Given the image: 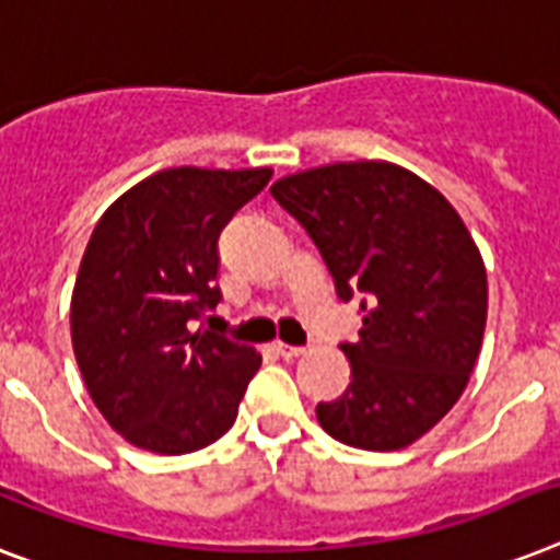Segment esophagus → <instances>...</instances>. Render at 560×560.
<instances>
[{
  "instance_id": "esophagus-1",
  "label": "esophagus",
  "mask_w": 560,
  "mask_h": 560,
  "mask_svg": "<svg viewBox=\"0 0 560 560\" xmlns=\"http://www.w3.org/2000/svg\"><path fill=\"white\" fill-rule=\"evenodd\" d=\"M272 351L284 359H299L304 353V348H295V345H288V342H272Z\"/></svg>"
}]
</instances>
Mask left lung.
<instances>
[{"mask_svg": "<svg viewBox=\"0 0 560 560\" xmlns=\"http://www.w3.org/2000/svg\"><path fill=\"white\" fill-rule=\"evenodd\" d=\"M272 198L319 247L336 293H362L351 385L316 406L334 440L397 452L443 420L483 345V256L443 192L388 161L327 163L279 177Z\"/></svg>", "mask_w": 560, "mask_h": 560, "instance_id": "8db88e82", "label": "left lung"}]
</instances>
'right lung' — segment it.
<instances>
[{
	"mask_svg": "<svg viewBox=\"0 0 560 560\" xmlns=\"http://www.w3.org/2000/svg\"><path fill=\"white\" fill-rule=\"evenodd\" d=\"M272 177L175 166L103 212L71 293V345L91 402L126 443L189 454L235 422L261 353L192 330L215 307L218 235Z\"/></svg>",
	"mask_w": 560,
	"mask_h": 560,
	"instance_id": "1",
	"label": "right lung"
}]
</instances>
